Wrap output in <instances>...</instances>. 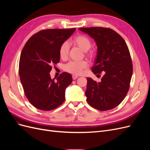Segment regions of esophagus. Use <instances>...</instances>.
<instances>
[{
	"label": "esophagus",
	"mask_w": 150,
	"mask_h": 150,
	"mask_svg": "<svg viewBox=\"0 0 150 150\" xmlns=\"http://www.w3.org/2000/svg\"><path fill=\"white\" fill-rule=\"evenodd\" d=\"M72 79H73V80H75V79H76L77 78H78V76H76V75H72Z\"/></svg>",
	"instance_id": "obj_1"
}]
</instances>
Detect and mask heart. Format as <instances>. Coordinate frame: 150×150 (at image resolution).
Segmentation results:
<instances>
[{"label": "heart", "instance_id": "heart-1", "mask_svg": "<svg viewBox=\"0 0 150 150\" xmlns=\"http://www.w3.org/2000/svg\"><path fill=\"white\" fill-rule=\"evenodd\" d=\"M72 42L76 46H78L80 49L86 52V56L90 58H93L94 56V53L93 51H88L91 47V40L84 35H78L72 39ZM69 46L67 42H63L59 47V54L62 59H65L67 58L69 54ZM88 63L86 61H70L64 66V70L67 72L74 74H80L83 70L87 67Z\"/></svg>", "mask_w": 150, "mask_h": 150}]
</instances>
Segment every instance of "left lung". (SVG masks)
Instances as JSON below:
<instances>
[{"label": "left lung", "mask_w": 150, "mask_h": 150, "mask_svg": "<svg viewBox=\"0 0 150 150\" xmlns=\"http://www.w3.org/2000/svg\"><path fill=\"white\" fill-rule=\"evenodd\" d=\"M94 39L98 51L91 69L94 74H103L100 82L88 78L85 92L91 106L100 111L115 108L128 92L133 64L127 44L121 36L110 28H79Z\"/></svg>", "instance_id": "1"}]
</instances>
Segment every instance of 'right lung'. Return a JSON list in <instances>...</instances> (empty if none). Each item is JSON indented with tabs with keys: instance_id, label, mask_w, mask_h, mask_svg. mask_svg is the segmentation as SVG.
<instances>
[{
	"instance_id": "right-lung-1",
	"label": "right lung",
	"mask_w": 150,
	"mask_h": 150,
	"mask_svg": "<svg viewBox=\"0 0 150 150\" xmlns=\"http://www.w3.org/2000/svg\"><path fill=\"white\" fill-rule=\"evenodd\" d=\"M76 29H45L34 34L21 52L19 76L29 101L43 111L54 110L64 103L65 91L72 83V76L62 72L51 79L52 66L59 62L61 45Z\"/></svg>"
}]
</instances>
